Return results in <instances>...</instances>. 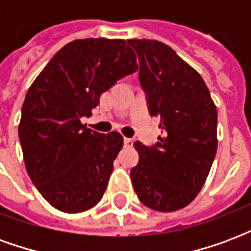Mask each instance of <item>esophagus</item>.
<instances>
[{
    "label": "esophagus",
    "instance_id": "1",
    "mask_svg": "<svg viewBox=\"0 0 251 251\" xmlns=\"http://www.w3.org/2000/svg\"><path fill=\"white\" fill-rule=\"evenodd\" d=\"M124 144H125V147L130 148L133 147V144H134V141H133V138H124Z\"/></svg>",
    "mask_w": 251,
    "mask_h": 251
}]
</instances>
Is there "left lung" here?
<instances>
[{
    "label": "left lung",
    "instance_id": "left-lung-1",
    "mask_svg": "<svg viewBox=\"0 0 251 251\" xmlns=\"http://www.w3.org/2000/svg\"><path fill=\"white\" fill-rule=\"evenodd\" d=\"M127 43L138 56L148 111L161 129L154 145L134 142L140 160L131 183L144 205L180 210L204 185L215 158L216 107L204 80L171 47L147 39Z\"/></svg>",
    "mask_w": 251,
    "mask_h": 251
}]
</instances>
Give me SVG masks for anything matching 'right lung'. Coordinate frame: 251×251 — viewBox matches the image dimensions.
I'll return each instance as SVG.
<instances>
[{
  "label": "right lung",
  "instance_id": "right-lung-1",
  "mask_svg": "<svg viewBox=\"0 0 251 251\" xmlns=\"http://www.w3.org/2000/svg\"><path fill=\"white\" fill-rule=\"evenodd\" d=\"M138 70L125 40L84 39L52 57L26 93L19 138L32 183L63 212H82L102 199L124 140L82 125L99 97Z\"/></svg>",
  "mask_w": 251,
  "mask_h": 251
}]
</instances>
